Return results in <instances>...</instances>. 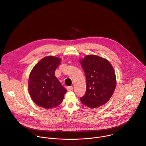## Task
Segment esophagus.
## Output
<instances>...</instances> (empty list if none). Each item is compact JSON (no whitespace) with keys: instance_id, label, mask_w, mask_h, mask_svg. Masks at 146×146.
I'll return each instance as SVG.
<instances>
[{"instance_id":"obj_1","label":"esophagus","mask_w":146,"mask_h":146,"mask_svg":"<svg viewBox=\"0 0 146 146\" xmlns=\"http://www.w3.org/2000/svg\"><path fill=\"white\" fill-rule=\"evenodd\" d=\"M73 87H72V86H69L67 87V90L68 91H72L73 90Z\"/></svg>"}]
</instances>
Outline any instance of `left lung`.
Here are the masks:
<instances>
[{
	"mask_svg": "<svg viewBox=\"0 0 146 146\" xmlns=\"http://www.w3.org/2000/svg\"><path fill=\"white\" fill-rule=\"evenodd\" d=\"M86 78V91L80 98L82 103L96 108L107 103L116 85L115 73L110 62L94 55H87L80 60Z\"/></svg>",
	"mask_w": 146,
	"mask_h": 146,
	"instance_id": "8db88e82",
	"label": "left lung"
}]
</instances>
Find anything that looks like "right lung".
<instances>
[{"label":"right lung","mask_w":146,"mask_h":146,"mask_svg":"<svg viewBox=\"0 0 146 146\" xmlns=\"http://www.w3.org/2000/svg\"><path fill=\"white\" fill-rule=\"evenodd\" d=\"M60 59L48 56L36 63L29 79V91L33 101L45 109L54 108L63 100L66 89L56 77L55 72Z\"/></svg>","instance_id":"obj_1"}]
</instances>
